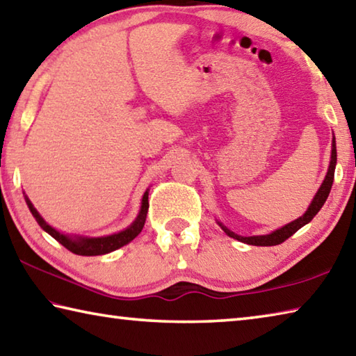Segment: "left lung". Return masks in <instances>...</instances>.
<instances>
[{
  "label": "left lung",
  "mask_w": 356,
  "mask_h": 356,
  "mask_svg": "<svg viewBox=\"0 0 356 356\" xmlns=\"http://www.w3.org/2000/svg\"><path fill=\"white\" fill-rule=\"evenodd\" d=\"M334 168H336V141L334 137L332 140V160H330V165H328V171H327V176L324 179V182H322L321 188L316 193V196L313 197L312 204H309L308 210L303 213L300 218H297L296 221L289 222L286 225H283L282 229H277L274 230L273 234L269 235H258V236H241V235H236L234 232L229 230L227 227H224L221 222H218L221 225V229L227 234L230 238H235V240L245 243V244H252V245H277L283 241H286L289 236H293L297 230L302 229L303 225L308 224L312 219L318 215V211L322 209V205L325 204V200L330 195V190H332V185H333V179H334Z\"/></svg>",
  "instance_id": "1"
}]
</instances>
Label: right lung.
<instances>
[{"label":"right lung","instance_id":"obj_1","mask_svg":"<svg viewBox=\"0 0 356 356\" xmlns=\"http://www.w3.org/2000/svg\"><path fill=\"white\" fill-rule=\"evenodd\" d=\"M149 193H145L143 199H141V209L135 221L129 225L126 230L118 232V234L108 235V236H101V238H87V236H70L63 235L60 232L51 227L49 224L44 222V219L38 215V211L34 209V205L31 204V200L26 196V204H28L32 216L35 218L38 225L54 238L56 241H59L63 248H67L70 252H73L76 255H83V257H93V255H104L108 252H113L116 249L122 248V245L131 243L135 236H137L141 230H143V225L146 221L147 209H149V200H147Z\"/></svg>","mask_w":356,"mask_h":356}]
</instances>
